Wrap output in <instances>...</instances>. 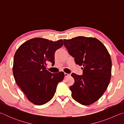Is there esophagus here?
Masks as SVG:
<instances>
[{
  "label": "esophagus",
  "instance_id": "1",
  "mask_svg": "<svg viewBox=\"0 0 124 124\" xmlns=\"http://www.w3.org/2000/svg\"><path fill=\"white\" fill-rule=\"evenodd\" d=\"M69 76H70V74H68V73H64V77H65V78H67V77H68Z\"/></svg>",
  "mask_w": 124,
  "mask_h": 124
}]
</instances>
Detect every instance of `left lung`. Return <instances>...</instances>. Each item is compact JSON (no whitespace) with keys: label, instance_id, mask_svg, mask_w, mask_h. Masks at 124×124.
<instances>
[{"label":"left lung","instance_id":"8db88e82","mask_svg":"<svg viewBox=\"0 0 124 124\" xmlns=\"http://www.w3.org/2000/svg\"><path fill=\"white\" fill-rule=\"evenodd\" d=\"M64 45L76 64L82 66V75L72 73L74 84L70 86L73 99L90 105L100 99L107 89L112 75V60L107 49L99 40L79 36L64 39Z\"/></svg>","mask_w":124,"mask_h":124}]
</instances>
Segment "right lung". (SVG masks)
Wrapping results in <instances>:
<instances>
[{
    "label": "right lung",
    "instance_id": "add662e5",
    "mask_svg": "<svg viewBox=\"0 0 124 124\" xmlns=\"http://www.w3.org/2000/svg\"><path fill=\"white\" fill-rule=\"evenodd\" d=\"M63 45V40L54 41L42 38L29 39L18 48L12 71L17 85L29 101L43 105L52 99L64 73H51L46 63H54V53Z\"/></svg>",
    "mask_w": 124,
    "mask_h": 124
}]
</instances>
